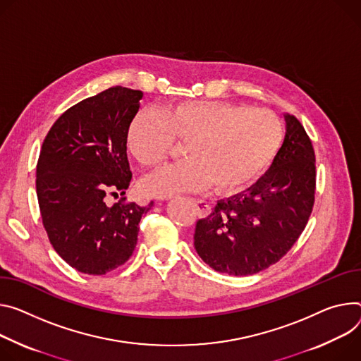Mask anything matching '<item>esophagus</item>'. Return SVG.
Instances as JSON below:
<instances>
[{
	"label": "esophagus",
	"mask_w": 361,
	"mask_h": 361,
	"mask_svg": "<svg viewBox=\"0 0 361 361\" xmlns=\"http://www.w3.org/2000/svg\"><path fill=\"white\" fill-rule=\"evenodd\" d=\"M192 204L195 206V210H197L199 217H206L210 213V206L204 200H195V199H192Z\"/></svg>",
	"instance_id": "1"
}]
</instances>
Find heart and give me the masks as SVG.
Here are the masks:
<instances>
[{
  "mask_svg": "<svg viewBox=\"0 0 361 361\" xmlns=\"http://www.w3.org/2000/svg\"><path fill=\"white\" fill-rule=\"evenodd\" d=\"M282 125L268 111L210 101H185L140 111L126 129V149L142 167L167 157L173 138L185 141L181 162L161 167L141 181L151 197L203 191L213 184L220 194L247 187L276 155Z\"/></svg>",
  "mask_w": 361,
  "mask_h": 361,
  "instance_id": "b5f03b06",
  "label": "heart"
}]
</instances>
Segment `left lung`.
Masks as SVG:
<instances>
[{
	"label": "left lung",
	"mask_w": 361,
	"mask_h": 361,
	"mask_svg": "<svg viewBox=\"0 0 361 361\" xmlns=\"http://www.w3.org/2000/svg\"><path fill=\"white\" fill-rule=\"evenodd\" d=\"M286 133L269 170L245 191L219 200L195 224L194 247L226 275L269 268L301 236L315 194V154L301 122L283 115Z\"/></svg>",
	"instance_id": "1"
}]
</instances>
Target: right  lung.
I'll use <instances>...</instances> for the list:
<instances>
[{"mask_svg": "<svg viewBox=\"0 0 361 361\" xmlns=\"http://www.w3.org/2000/svg\"><path fill=\"white\" fill-rule=\"evenodd\" d=\"M142 96L122 86L90 96L64 112L43 142L36 173L43 224L59 256L82 274L123 265L154 206L106 202L108 194H125L133 178L126 129Z\"/></svg>", "mask_w": 361, "mask_h": 361, "instance_id": "1", "label": "right lung"}]
</instances>
